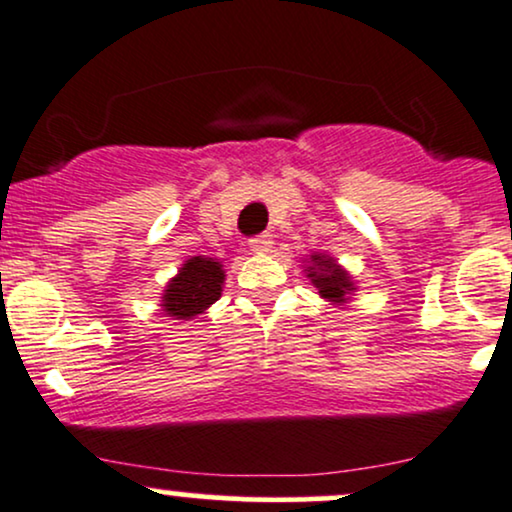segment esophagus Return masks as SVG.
<instances>
[{
    "instance_id": "34e87169",
    "label": "esophagus",
    "mask_w": 512,
    "mask_h": 512,
    "mask_svg": "<svg viewBox=\"0 0 512 512\" xmlns=\"http://www.w3.org/2000/svg\"><path fill=\"white\" fill-rule=\"evenodd\" d=\"M249 249L254 251V254H268V251L273 249V237H270V234H258V237H251Z\"/></svg>"
}]
</instances>
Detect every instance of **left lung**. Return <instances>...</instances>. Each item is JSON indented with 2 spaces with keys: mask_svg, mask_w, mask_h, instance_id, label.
<instances>
[{
  "mask_svg": "<svg viewBox=\"0 0 512 512\" xmlns=\"http://www.w3.org/2000/svg\"><path fill=\"white\" fill-rule=\"evenodd\" d=\"M304 273L321 294V299L340 306V309L350 304L354 292H357V282L352 280L350 270L342 268L338 258L330 256L328 251H314V254L306 256Z\"/></svg>",
  "mask_w": 512,
  "mask_h": 512,
  "instance_id": "1",
  "label": "left lung"
}]
</instances>
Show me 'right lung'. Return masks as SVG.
Here are the masks:
<instances>
[{
  "instance_id": "add662e5",
  "label": "right lung",
  "mask_w": 512,
  "mask_h": 512,
  "mask_svg": "<svg viewBox=\"0 0 512 512\" xmlns=\"http://www.w3.org/2000/svg\"><path fill=\"white\" fill-rule=\"evenodd\" d=\"M222 285H225V268L220 258L191 256L162 290V314L174 321H191L210 309V304L218 302Z\"/></svg>"
}]
</instances>
